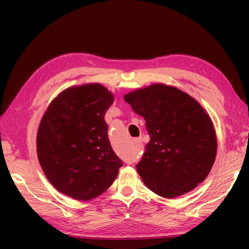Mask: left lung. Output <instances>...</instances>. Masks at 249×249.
I'll list each match as a JSON object with an SVG mask.
<instances>
[{
  "label": "left lung",
  "mask_w": 249,
  "mask_h": 249,
  "mask_svg": "<svg viewBox=\"0 0 249 249\" xmlns=\"http://www.w3.org/2000/svg\"><path fill=\"white\" fill-rule=\"evenodd\" d=\"M114 95L100 83L71 87L54 98L37 132V156L59 192L92 200L114 182L122 160L113 151L104 115Z\"/></svg>",
  "instance_id": "8db88e82"
}]
</instances>
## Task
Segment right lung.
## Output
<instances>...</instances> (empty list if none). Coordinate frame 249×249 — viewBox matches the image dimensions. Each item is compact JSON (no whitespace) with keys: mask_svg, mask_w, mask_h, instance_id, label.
<instances>
[{"mask_svg":"<svg viewBox=\"0 0 249 249\" xmlns=\"http://www.w3.org/2000/svg\"><path fill=\"white\" fill-rule=\"evenodd\" d=\"M142 116L150 142L136 166L147 188L166 199L185 195L203 182L217 150L213 122L185 92L154 83L124 95Z\"/></svg>","mask_w":249,"mask_h":249,"instance_id":"1","label":"right lung"}]
</instances>
